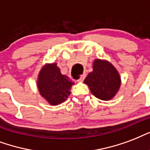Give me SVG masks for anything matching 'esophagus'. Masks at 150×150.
I'll list each match as a JSON object with an SVG mask.
<instances>
[{
    "instance_id": "obj_1",
    "label": "esophagus",
    "mask_w": 150,
    "mask_h": 150,
    "mask_svg": "<svg viewBox=\"0 0 150 150\" xmlns=\"http://www.w3.org/2000/svg\"><path fill=\"white\" fill-rule=\"evenodd\" d=\"M85 77H86V75L85 74H83V75H82V76H80V77H79V79H77V80H76V81H77V82H82V81H83V80L85 79Z\"/></svg>"
}]
</instances>
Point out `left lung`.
Masks as SVG:
<instances>
[{"label":"left lung","instance_id":"obj_1","mask_svg":"<svg viewBox=\"0 0 150 150\" xmlns=\"http://www.w3.org/2000/svg\"><path fill=\"white\" fill-rule=\"evenodd\" d=\"M91 92L102 100H110L114 97L120 86V77L111 63L96 59L93 63V71L84 80Z\"/></svg>","mask_w":150,"mask_h":150}]
</instances>
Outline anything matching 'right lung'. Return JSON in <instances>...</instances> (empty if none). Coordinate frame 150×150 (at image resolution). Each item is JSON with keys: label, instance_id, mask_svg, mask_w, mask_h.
<instances>
[{"label": "right lung", "instance_id": "add662e5", "mask_svg": "<svg viewBox=\"0 0 150 150\" xmlns=\"http://www.w3.org/2000/svg\"><path fill=\"white\" fill-rule=\"evenodd\" d=\"M73 84L74 81L61 74L56 63L45 65L38 76V87L40 94L53 105L66 101L70 95Z\"/></svg>", "mask_w": 150, "mask_h": 150}]
</instances>
